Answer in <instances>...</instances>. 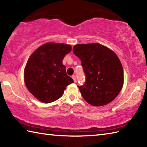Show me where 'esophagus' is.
Masks as SVG:
<instances>
[{"mask_svg":"<svg viewBox=\"0 0 147 147\" xmlns=\"http://www.w3.org/2000/svg\"><path fill=\"white\" fill-rule=\"evenodd\" d=\"M72 78L73 79V80H74V83H76V76L75 75H73V76H72Z\"/></svg>","mask_w":147,"mask_h":147,"instance_id":"1","label":"esophagus"}]
</instances>
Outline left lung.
<instances>
[{"label":"left lung","mask_w":147,"mask_h":147,"mask_svg":"<svg viewBox=\"0 0 147 147\" xmlns=\"http://www.w3.org/2000/svg\"><path fill=\"white\" fill-rule=\"evenodd\" d=\"M73 51L81 59L86 76L85 84L78 86L84 100L94 106L110 103L124 84L123 66L117 54L97 43L77 44Z\"/></svg>","instance_id":"8db88e82"}]
</instances>
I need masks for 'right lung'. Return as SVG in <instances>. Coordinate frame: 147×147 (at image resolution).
Masks as SVG:
<instances>
[{"instance_id":"add662e5","label":"right lung","mask_w":147,"mask_h":147,"mask_svg":"<svg viewBox=\"0 0 147 147\" xmlns=\"http://www.w3.org/2000/svg\"><path fill=\"white\" fill-rule=\"evenodd\" d=\"M71 50L70 45L49 42L29 57L24 70V80L37 100L46 104L53 102L61 97L67 86L73 83L62 63Z\"/></svg>"}]
</instances>
